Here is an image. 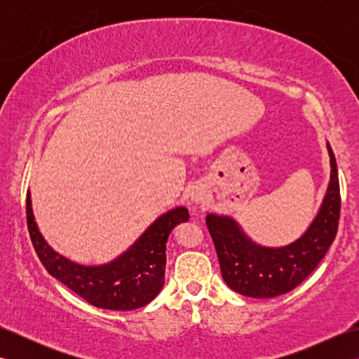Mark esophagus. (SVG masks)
<instances>
[{
    "instance_id": "esophagus-1",
    "label": "esophagus",
    "mask_w": 359,
    "mask_h": 359,
    "mask_svg": "<svg viewBox=\"0 0 359 359\" xmlns=\"http://www.w3.org/2000/svg\"><path fill=\"white\" fill-rule=\"evenodd\" d=\"M191 201L196 205H201V207H203V205H207L208 201H210V193L207 191V188H205L203 185L194 187L193 193H191Z\"/></svg>"
}]
</instances>
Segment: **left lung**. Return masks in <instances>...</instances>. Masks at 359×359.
Returning <instances> with one entry per match:
<instances>
[{"mask_svg": "<svg viewBox=\"0 0 359 359\" xmlns=\"http://www.w3.org/2000/svg\"><path fill=\"white\" fill-rule=\"evenodd\" d=\"M330 156V184L318 216L296 242L280 248L251 242L231 217L207 216L208 231L217 251L226 285L250 297H274L292 292L323 261L338 233L341 194L334 154Z\"/></svg>", "mask_w": 359, "mask_h": 359, "instance_id": "left-lung-1", "label": "left lung"}]
</instances>
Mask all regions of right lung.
Wrapping results in <instances>:
<instances>
[{
  "instance_id": "right-lung-1",
  "label": "right lung",
  "mask_w": 359,
  "mask_h": 359,
  "mask_svg": "<svg viewBox=\"0 0 359 359\" xmlns=\"http://www.w3.org/2000/svg\"><path fill=\"white\" fill-rule=\"evenodd\" d=\"M30 239L50 276L81 296L90 306L108 310H134L149 304L165 284L166 241L175 225L189 219L185 207L160 216L131 248L106 265L86 266L53 251L35 224L30 194L26 197Z\"/></svg>"
}]
</instances>
